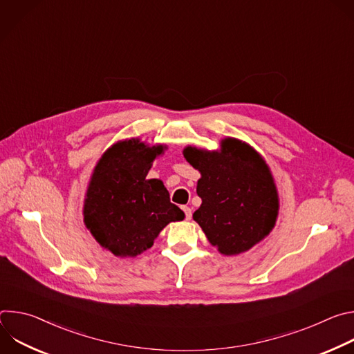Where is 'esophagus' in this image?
<instances>
[{"label": "esophagus", "mask_w": 354, "mask_h": 354, "mask_svg": "<svg viewBox=\"0 0 354 354\" xmlns=\"http://www.w3.org/2000/svg\"><path fill=\"white\" fill-rule=\"evenodd\" d=\"M183 212H185L186 220H190V218H192V209L187 207V206H183Z\"/></svg>", "instance_id": "obj_1"}]
</instances>
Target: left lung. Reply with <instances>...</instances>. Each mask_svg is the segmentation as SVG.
<instances>
[{"label":"left lung","mask_w":354,"mask_h":354,"mask_svg":"<svg viewBox=\"0 0 354 354\" xmlns=\"http://www.w3.org/2000/svg\"><path fill=\"white\" fill-rule=\"evenodd\" d=\"M185 160L200 172L201 198L193 220L221 255L234 257L254 248L276 225L280 201L265 158L248 142L225 137L220 148H183Z\"/></svg>","instance_id":"obj_1"}]
</instances>
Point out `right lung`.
I'll return each mask as SVG.
<instances>
[{"label":"right lung","instance_id":"obj_1","mask_svg":"<svg viewBox=\"0 0 354 354\" xmlns=\"http://www.w3.org/2000/svg\"><path fill=\"white\" fill-rule=\"evenodd\" d=\"M165 144L138 137L112 144L96 162L84 198V224L95 241L118 258H136L185 213L171 203L161 179H148Z\"/></svg>","mask_w":354,"mask_h":354}]
</instances>
